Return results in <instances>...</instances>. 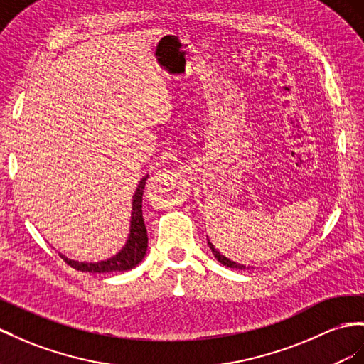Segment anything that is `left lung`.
I'll return each instance as SVG.
<instances>
[{"label": "left lung", "mask_w": 364, "mask_h": 364, "mask_svg": "<svg viewBox=\"0 0 364 364\" xmlns=\"http://www.w3.org/2000/svg\"><path fill=\"white\" fill-rule=\"evenodd\" d=\"M208 245H209V247H210V250H212V254L215 255V258L218 259V262L223 264V266H226V267H232V269H246V266L245 264H240V263H235V262H232V259H229L228 257H225V255H221L218 250L213 247V245L210 243V240L208 238Z\"/></svg>", "instance_id": "1"}]
</instances>
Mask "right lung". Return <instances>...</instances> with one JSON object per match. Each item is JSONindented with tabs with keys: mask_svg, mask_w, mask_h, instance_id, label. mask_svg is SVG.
<instances>
[{
	"mask_svg": "<svg viewBox=\"0 0 364 364\" xmlns=\"http://www.w3.org/2000/svg\"><path fill=\"white\" fill-rule=\"evenodd\" d=\"M147 180V175L139 180L136 191L132 200V213H130V230L126 240V245L121 247L119 252L114 257L97 263H85L75 262L60 254V257L66 262L70 267L77 269L81 272L90 274H106V272H123L134 269L136 264L141 263V259L146 255L147 250V230L143 220V189Z\"/></svg>",
	"mask_w": 364,
	"mask_h": 364,
	"instance_id": "obj_1",
	"label": "right lung"
}]
</instances>
